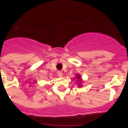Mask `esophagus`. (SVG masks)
<instances>
[{
    "instance_id": "1",
    "label": "esophagus",
    "mask_w": 128,
    "mask_h": 128,
    "mask_svg": "<svg viewBox=\"0 0 128 128\" xmlns=\"http://www.w3.org/2000/svg\"><path fill=\"white\" fill-rule=\"evenodd\" d=\"M57 73H58V76H60V77H62V71H58V72H57Z\"/></svg>"
}]
</instances>
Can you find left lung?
I'll list each match as a JSON object with an SVG mask.
<instances>
[{
  "instance_id": "left-lung-1",
  "label": "left lung",
  "mask_w": 128,
  "mask_h": 128,
  "mask_svg": "<svg viewBox=\"0 0 128 128\" xmlns=\"http://www.w3.org/2000/svg\"><path fill=\"white\" fill-rule=\"evenodd\" d=\"M76 77H77V79H78V80L80 82H82V80H81V78H80V76H79V74H78V75L76 76ZM79 85H80V84H79Z\"/></svg>"
}]
</instances>
